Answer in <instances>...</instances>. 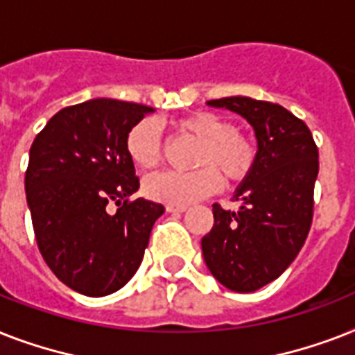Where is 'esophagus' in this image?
I'll return each instance as SVG.
<instances>
[{"instance_id":"esophagus-1","label":"esophagus","mask_w":355,"mask_h":355,"mask_svg":"<svg viewBox=\"0 0 355 355\" xmlns=\"http://www.w3.org/2000/svg\"><path fill=\"white\" fill-rule=\"evenodd\" d=\"M186 208H188V206H177V205L166 206V210L169 211V214H182V211H186Z\"/></svg>"}]
</instances>
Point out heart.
Here are the masks:
<instances>
[{"label":"heart","mask_w":355,"mask_h":355,"mask_svg":"<svg viewBox=\"0 0 355 355\" xmlns=\"http://www.w3.org/2000/svg\"><path fill=\"white\" fill-rule=\"evenodd\" d=\"M182 132L200 141L195 166L189 173L162 171L145 180V195L166 205L186 206L216 193L221 186L219 173L228 180H241L252 169L256 150L250 139L236 132V127L211 112H195L178 121ZM128 158L141 169H153L162 160V134L153 119L136 123L127 134Z\"/></svg>","instance_id":"1"}]
</instances>
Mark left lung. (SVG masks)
I'll list each match as a JSON object with an SVG mask.
<instances>
[{"instance_id":"obj_1","label":"left lung","mask_w":355,"mask_h":355,"mask_svg":"<svg viewBox=\"0 0 355 355\" xmlns=\"http://www.w3.org/2000/svg\"><path fill=\"white\" fill-rule=\"evenodd\" d=\"M206 105L247 119L258 150L234 193L239 210L214 205V227L200 241L202 256L227 289L258 291L293 263L308 237L319 150L308 125L280 105L243 96Z\"/></svg>"}]
</instances>
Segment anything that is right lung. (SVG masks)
<instances>
[{"label": "right lung", "instance_id": "obj_1", "mask_svg": "<svg viewBox=\"0 0 355 355\" xmlns=\"http://www.w3.org/2000/svg\"><path fill=\"white\" fill-rule=\"evenodd\" d=\"M150 112L90 99L55 114L31 145L25 193L36 243L58 280L86 297L116 293L132 278L166 211L141 197L128 200L139 180L127 134Z\"/></svg>", "mask_w": 355, "mask_h": 355}]
</instances>
